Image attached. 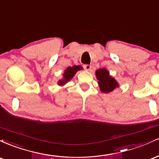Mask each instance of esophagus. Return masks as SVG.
<instances>
[{
  "mask_svg": "<svg viewBox=\"0 0 159 159\" xmlns=\"http://www.w3.org/2000/svg\"><path fill=\"white\" fill-rule=\"evenodd\" d=\"M83 66H84V68L86 69V70H90V69H91V66L89 64H84Z\"/></svg>",
  "mask_w": 159,
  "mask_h": 159,
  "instance_id": "esophagus-1",
  "label": "esophagus"
}]
</instances>
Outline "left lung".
I'll list each match as a JSON object with an SVG mask.
<instances>
[{"label": "left lung", "mask_w": 159, "mask_h": 159, "mask_svg": "<svg viewBox=\"0 0 159 159\" xmlns=\"http://www.w3.org/2000/svg\"><path fill=\"white\" fill-rule=\"evenodd\" d=\"M96 78L98 80L100 90L103 93H109L114 90L116 87H119L118 84L115 81L114 78L109 75V72L107 69H100L96 72Z\"/></svg>", "instance_id": "8db88e82"}]
</instances>
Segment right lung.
Masks as SVG:
<instances>
[{"mask_svg":"<svg viewBox=\"0 0 159 159\" xmlns=\"http://www.w3.org/2000/svg\"><path fill=\"white\" fill-rule=\"evenodd\" d=\"M81 66H71L67 68L65 70L64 74H63V79L62 81H59L60 85L64 84L66 83L67 81H69V80L71 79L73 76L75 75V74L76 73L78 70H80L81 69Z\"/></svg>","mask_w":159,"mask_h":159,"instance_id":"obj_1","label":"right lung"}]
</instances>
